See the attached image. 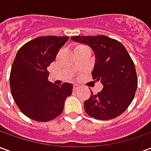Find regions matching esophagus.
<instances>
[{
  "instance_id": "esophagus-1",
  "label": "esophagus",
  "mask_w": 151,
  "mask_h": 151,
  "mask_svg": "<svg viewBox=\"0 0 151 151\" xmlns=\"http://www.w3.org/2000/svg\"><path fill=\"white\" fill-rule=\"evenodd\" d=\"M79 88H80V86L79 85H77V84L73 85V91H77V90Z\"/></svg>"
}]
</instances>
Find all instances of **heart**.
Masks as SVG:
<instances>
[{"instance_id":"heart-1","label":"heart","mask_w":151,"mask_h":151,"mask_svg":"<svg viewBox=\"0 0 151 151\" xmlns=\"http://www.w3.org/2000/svg\"><path fill=\"white\" fill-rule=\"evenodd\" d=\"M82 47H86L83 46V45H78V46L76 47L75 49H78V48H82Z\"/></svg>"}]
</instances>
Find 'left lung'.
<instances>
[{
	"label": "left lung",
	"mask_w": 151,
	"mask_h": 151,
	"mask_svg": "<svg viewBox=\"0 0 151 151\" xmlns=\"http://www.w3.org/2000/svg\"><path fill=\"white\" fill-rule=\"evenodd\" d=\"M86 43L95 54L93 79L101 81L104 88L84 102L85 111L98 120H111L129 108L135 96L137 76L133 60L118 40L105 35L72 36Z\"/></svg>",
	"instance_id": "8db88e82"
}]
</instances>
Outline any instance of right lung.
<instances>
[{"label": "right lung", "mask_w": 151, "mask_h": 151, "mask_svg": "<svg viewBox=\"0 0 151 151\" xmlns=\"http://www.w3.org/2000/svg\"><path fill=\"white\" fill-rule=\"evenodd\" d=\"M68 36H42L25 43L12 65L9 85L20 111L31 120L47 122L61 114L73 85L48 82L47 68L53 62Z\"/></svg>", "instance_id": "add662e5"}]
</instances>
